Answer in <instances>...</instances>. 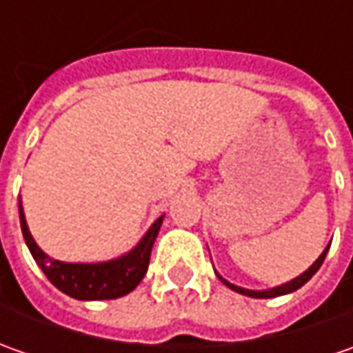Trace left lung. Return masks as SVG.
I'll list each match as a JSON object with an SVG mask.
<instances>
[{
  "label": "left lung",
  "mask_w": 353,
  "mask_h": 353,
  "mask_svg": "<svg viewBox=\"0 0 353 353\" xmlns=\"http://www.w3.org/2000/svg\"><path fill=\"white\" fill-rule=\"evenodd\" d=\"M330 248V245H328ZM328 248L322 251V255H320L319 259L314 261V263L310 265V269L308 271H305L301 277L292 279L291 283H285V285H281V287H275V289H271V291H250V289H241V287H236V285H232V283H228L225 279H222L220 275H218V279L224 283L225 287H230L232 291L236 292H241V294H245V296H253V299H271V296H281V294H287V292H292L296 291V289H301L303 285H305L308 279H312V275L316 273L320 269V265L324 263V257H326V253H328Z\"/></svg>",
  "instance_id": "1"
}]
</instances>
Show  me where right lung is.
<instances>
[{"label": "right lung", "instance_id": "add662e5", "mask_svg": "<svg viewBox=\"0 0 353 353\" xmlns=\"http://www.w3.org/2000/svg\"><path fill=\"white\" fill-rule=\"evenodd\" d=\"M19 220L23 237L37 265L43 269V273L59 291L78 301H108V299H117L133 291L147 273L151 250L163 224V216H161L139 241V245L119 259L108 261V263H64V261L50 259L47 253L34 243L25 222L21 202Z\"/></svg>", "mask_w": 353, "mask_h": 353}]
</instances>
